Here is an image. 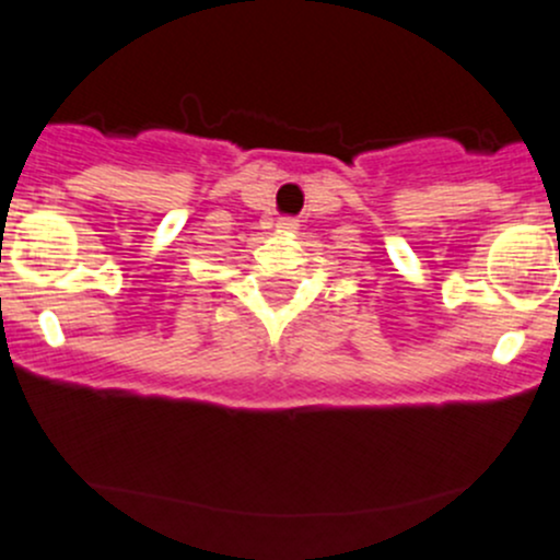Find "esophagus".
<instances>
[{"label": "esophagus", "mask_w": 560, "mask_h": 560, "mask_svg": "<svg viewBox=\"0 0 560 560\" xmlns=\"http://www.w3.org/2000/svg\"><path fill=\"white\" fill-rule=\"evenodd\" d=\"M279 228H281V231H298V220H295V217H281Z\"/></svg>", "instance_id": "1"}]
</instances>
